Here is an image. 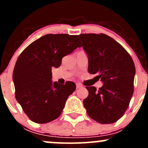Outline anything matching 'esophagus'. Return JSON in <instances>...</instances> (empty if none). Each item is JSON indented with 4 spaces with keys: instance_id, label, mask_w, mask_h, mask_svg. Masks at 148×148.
<instances>
[{
    "instance_id": "esophagus-1",
    "label": "esophagus",
    "mask_w": 148,
    "mask_h": 148,
    "mask_svg": "<svg viewBox=\"0 0 148 148\" xmlns=\"http://www.w3.org/2000/svg\"><path fill=\"white\" fill-rule=\"evenodd\" d=\"M83 88L82 85H81L80 84H76V89H79V88Z\"/></svg>"
}]
</instances>
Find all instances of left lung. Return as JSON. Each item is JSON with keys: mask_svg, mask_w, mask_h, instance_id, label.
Masks as SVG:
<instances>
[{"mask_svg": "<svg viewBox=\"0 0 148 148\" xmlns=\"http://www.w3.org/2000/svg\"><path fill=\"white\" fill-rule=\"evenodd\" d=\"M88 57V72L97 74L102 87H86L84 100L87 114L101 124H111L125 114L134 93L136 69L134 61L121 45L105 34L78 35Z\"/></svg>", "mask_w": 148, "mask_h": 148, "instance_id": "8db88e82", "label": "left lung"}]
</instances>
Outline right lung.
<instances>
[{
	"mask_svg": "<svg viewBox=\"0 0 148 148\" xmlns=\"http://www.w3.org/2000/svg\"><path fill=\"white\" fill-rule=\"evenodd\" d=\"M81 46L76 35L48 34L32 42L18 56L12 75L15 97L34 123H47L60 115L76 85L53 83L52 67H60L62 58Z\"/></svg>",
	"mask_w": 148,
	"mask_h": 148,
	"instance_id": "add662e5",
	"label": "right lung"
}]
</instances>
